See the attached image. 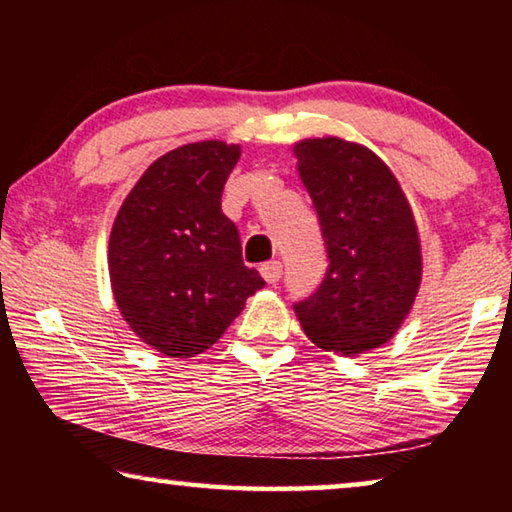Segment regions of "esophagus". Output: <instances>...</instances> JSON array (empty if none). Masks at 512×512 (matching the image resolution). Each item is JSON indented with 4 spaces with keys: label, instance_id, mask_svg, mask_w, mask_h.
<instances>
[{
    "label": "esophagus",
    "instance_id": "1",
    "mask_svg": "<svg viewBox=\"0 0 512 512\" xmlns=\"http://www.w3.org/2000/svg\"><path fill=\"white\" fill-rule=\"evenodd\" d=\"M259 273H262V277L268 284H275V282H280V277H282V264L277 262V259H273V262H266L259 266Z\"/></svg>",
    "mask_w": 512,
    "mask_h": 512
}]
</instances>
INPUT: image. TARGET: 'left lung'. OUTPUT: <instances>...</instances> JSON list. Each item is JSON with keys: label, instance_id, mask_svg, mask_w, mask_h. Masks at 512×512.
Returning <instances> with one entry per match:
<instances>
[{"label": "left lung", "instance_id": "left-lung-1", "mask_svg": "<svg viewBox=\"0 0 512 512\" xmlns=\"http://www.w3.org/2000/svg\"><path fill=\"white\" fill-rule=\"evenodd\" d=\"M327 248L316 293L293 305L311 343L361 354L391 341L422 280L418 225L400 183L366 146L314 137L293 146Z\"/></svg>", "mask_w": 512, "mask_h": 512}]
</instances>
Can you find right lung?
Listing matches in <instances>:
<instances>
[{"label": "right lung", "mask_w": 512, "mask_h": 512, "mask_svg": "<svg viewBox=\"0 0 512 512\" xmlns=\"http://www.w3.org/2000/svg\"><path fill=\"white\" fill-rule=\"evenodd\" d=\"M241 146H178L142 173L112 223L108 268L121 316L167 357L187 359L221 339L264 287L241 259L221 194Z\"/></svg>", "instance_id": "1"}]
</instances>
